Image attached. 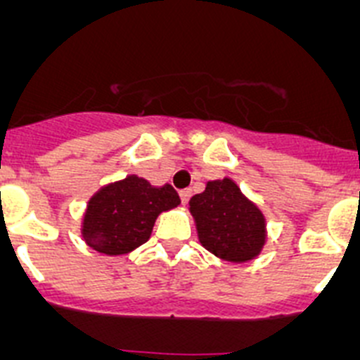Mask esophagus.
Instances as JSON below:
<instances>
[{
    "mask_svg": "<svg viewBox=\"0 0 360 360\" xmlns=\"http://www.w3.org/2000/svg\"><path fill=\"white\" fill-rule=\"evenodd\" d=\"M179 197H181V202L186 204L188 200H190V197H192V190H190V188H184V190H181L179 192Z\"/></svg>",
    "mask_w": 360,
    "mask_h": 360,
    "instance_id": "34e87169",
    "label": "esophagus"
}]
</instances>
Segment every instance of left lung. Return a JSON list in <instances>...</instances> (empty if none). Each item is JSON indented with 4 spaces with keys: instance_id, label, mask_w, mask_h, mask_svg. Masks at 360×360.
<instances>
[{
    "instance_id": "left-lung-1",
    "label": "left lung",
    "mask_w": 360,
    "mask_h": 360,
    "mask_svg": "<svg viewBox=\"0 0 360 360\" xmlns=\"http://www.w3.org/2000/svg\"><path fill=\"white\" fill-rule=\"evenodd\" d=\"M190 212L200 244L222 260H252L265 244L264 215L228 177L210 181L190 199Z\"/></svg>"
}]
</instances>
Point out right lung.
<instances>
[{
    "instance_id": "obj_1",
    "label": "right lung",
    "mask_w": 360,
    "mask_h": 360,
    "mask_svg": "<svg viewBox=\"0 0 360 360\" xmlns=\"http://www.w3.org/2000/svg\"><path fill=\"white\" fill-rule=\"evenodd\" d=\"M179 202L170 184L154 188L147 179L129 176L91 197L84 215V240L103 255H125L150 238L161 212Z\"/></svg>"
}]
</instances>
